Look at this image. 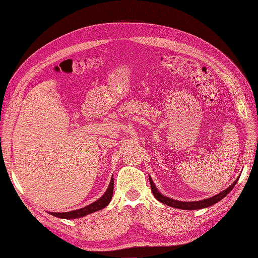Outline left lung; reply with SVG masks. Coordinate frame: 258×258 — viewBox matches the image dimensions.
Segmentation results:
<instances>
[{
	"mask_svg": "<svg viewBox=\"0 0 258 258\" xmlns=\"http://www.w3.org/2000/svg\"><path fill=\"white\" fill-rule=\"evenodd\" d=\"M150 178V184H151V190L152 192H153L154 197L158 200L159 202L164 203L168 206H171V207H175V208H179V209H186V211H195V209H201V208H206L208 206H212L216 203H218L220 200H222L224 197H226L228 194L231 192V190L234 188V186L236 185L237 180L239 179V177H238L235 182L228 187L226 188L225 190H223V191H221L220 194H218L212 198H208V199H205V200H201V201H194V202H183V201H176V200L174 199H170V198H167L165 197L164 195H161L157 188L155 187L153 180H152L151 176H149Z\"/></svg>",
	"mask_w": 258,
	"mask_h": 258,
	"instance_id": "1",
	"label": "left lung"
}]
</instances>
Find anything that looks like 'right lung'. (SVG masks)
Masks as SVG:
<instances>
[{"mask_svg":"<svg viewBox=\"0 0 258 258\" xmlns=\"http://www.w3.org/2000/svg\"><path fill=\"white\" fill-rule=\"evenodd\" d=\"M112 192H113V177H111L109 186L107 188L105 194L99 199L97 201L85 206L80 209H75V211L72 212H67V213H52L51 215L57 217V218H61V219H76V218H82L84 216H87L89 214H92L94 212H98L100 209H103L104 207H106L110 200L112 198Z\"/></svg>","mask_w":258,"mask_h":258,"instance_id":"1","label":"right lung"}]
</instances>
